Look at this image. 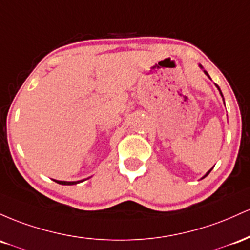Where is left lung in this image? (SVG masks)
<instances>
[{"instance_id": "1", "label": "left lung", "mask_w": 250, "mask_h": 250, "mask_svg": "<svg viewBox=\"0 0 250 250\" xmlns=\"http://www.w3.org/2000/svg\"><path fill=\"white\" fill-rule=\"evenodd\" d=\"M200 67H201V68H202V69H203V67H202V66H201V64H200ZM203 72H204V73H206V75H208V78H210V77H209V74H208V72H207V71H204V69H203ZM216 87H217V89H218V91H220V94H221V95H222V98H223V94H222V92H221V89H220V87H218V86H217V85H216ZM223 102H224V99H223ZM211 170H212V167H211V169H210V170L208 171V172H207V173H206V175H204V176H203V177H202L201 179H203L204 177H207V176H208V175H209V173H210V171H211Z\"/></svg>"}]
</instances>
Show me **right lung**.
<instances>
[{"label":"right lung","mask_w":250,"mask_h":250,"mask_svg":"<svg viewBox=\"0 0 250 250\" xmlns=\"http://www.w3.org/2000/svg\"><path fill=\"white\" fill-rule=\"evenodd\" d=\"M53 181H55L57 183L59 184H62V186H74V184H78L80 183V182H83L85 179H81V181H74V182H67V181H57V179H53Z\"/></svg>","instance_id":"right-lung-1"}]
</instances>
